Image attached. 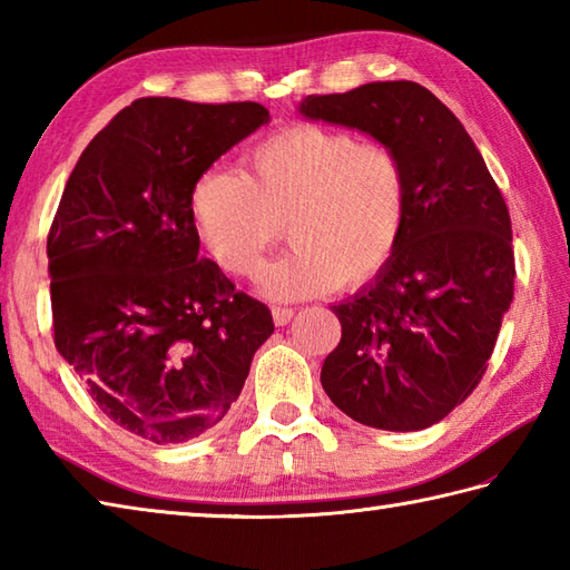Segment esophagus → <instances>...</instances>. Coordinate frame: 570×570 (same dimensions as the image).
<instances>
[{"label":"esophagus","mask_w":570,"mask_h":570,"mask_svg":"<svg viewBox=\"0 0 570 570\" xmlns=\"http://www.w3.org/2000/svg\"><path fill=\"white\" fill-rule=\"evenodd\" d=\"M294 308H284V306H276V308H272V316H274V323L276 325H286V323H292V318H294Z\"/></svg>","instance_id":"34e87169"}]
</instances>
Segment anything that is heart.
Returning a JSON list of instances; mask_svg holds the SVG:
<instances>
[{
    "instance_id": "heart-1",
    "label": "heart",
    "mask_w": 570,
    "mask_h": 570,
    "mask_svg": "<svg viewBox=\"0 0 570 570\" xmlns=\"http://www.w3.org/2000/svg\"><path fill=\"white\" fill-rule=\"evenodd\" d=\"M411 213L406 164L353 131L298 125L247 154V176L205 168L190 188L203 252L229 276H254L286 223L294 249L264 272L278 301L357 288L402 245Z\"/></svg>"
}]
</instances>
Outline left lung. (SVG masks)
<instances>
[{
  "mask_svg": "<svg viewBox=\"0 0 570 570\" xmlns=\"http://www.w3.org/2000/svg\"><path fill=\"white\" fill-rule=\"evenodd\" d=\"M298 115L394 149L411 178L394 259L331 306L343 337L323 362V390L365 426L429 429L475 390L510 311V210L465 127L419 82L308 95Z\"/></svg>",
  "mask_w": 570,
  "mask_h": 570,
  "instance_id": "left-lung-1",
  "label": "left lung"
}]
</instances>
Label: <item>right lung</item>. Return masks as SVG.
<instances>
[{
	"label": "right lung",
	"instance_id": "obj_1",
	"mask_svg": "<svg viewBox=\"0 0 570 570\" xmlns=\"http://www.w3.org/2000/svg\"><path fill=\"white\" fill-rule=\"evenodd\" d=\"M259 102L141 98L72 168L48 233L56 347L107 419L154 443L198 439L274 333L190 217L196 178L269 122Z\"/></svg>",
	"mask_w": 570,
	"mask_h": 570
}]
</instances>
